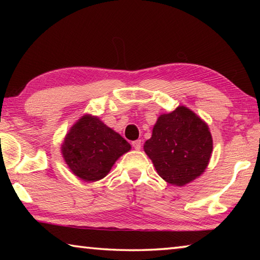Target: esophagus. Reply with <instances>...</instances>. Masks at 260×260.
Masks as SVG:
<instances>
[{
    "label": "esophagus",
    "instance_id": "obj_1",
    "mask_svg": "<svg viewBox=\"0 0 260 260\" xmlns=\"http://www.w3.org/2000/svg\"><path fill=\"white\" fill-rule=\"evenodd\" d=\"M141 144H142V143H141V140H136V141H133V142H132V146H133L135 150H140Z\"/></svg>",
    "mask_w": 260,
    "mask_h": 260
}]
</instances>
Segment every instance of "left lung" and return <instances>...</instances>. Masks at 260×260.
<instances>
[{
    "label": "left lung",
    "instance_id": "1",
    "mask_svg": "<svg viewBox=\"0 0 260 260\" xmlns=\"http://www.w3.org/2000/svg\"><path fill=\"white\" fill-rule=\"evenodd\" d=\"M144 151L159 177L173 186H184L203 174L213 149L209 126L191 110L180 105L160 114Z\"/></svg>",
    "mask_w": 260,
    "mask_h": 260
}]
</instances>
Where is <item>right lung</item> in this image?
Returning a JSON list of instances; mask_svg holds the SVG:
<instances>
[{
    "instance_id": "1",
    "label": "right lung",
    "mask_w": 260,
    "mask_h": 260,
    "mask_svg": "<svg viewBox=\"0 0 260 260\" xmlns=\"http://www.w3.org/2000/svg\"><path fill=\"white\" fill-rule=\"evenodd\" d=\"M60 150L74 175L94 182L107 177L118 158L131 150V144L99 117L85 114L70 128Z\"/></svg>"
}]
</instances>
